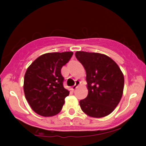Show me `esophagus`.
Here are the masks:
<instances>
[{
    "instance_id": "obj_1",
    "label": "esophagus",
    "mask_w": 146,
    "mask_h": 146,
    "mask_svg": "<svg viewBox=\"0 0 146 146\" xmlns=\"http://www.w3.org/2000/svg\"><path fill=\"white\" fill-rule=\"evenodd\" d=\"M80 82L79 81V80H76V82H75V85L74 86H72V90H74L75 88H78V86H79V85H80Z\"/></svg>"
}]
</instances>
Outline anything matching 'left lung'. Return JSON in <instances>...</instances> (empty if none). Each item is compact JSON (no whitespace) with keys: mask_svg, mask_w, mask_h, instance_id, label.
I'll return each instance as SVG.
<instances>
[{"mask_svg":"<svg viewBox=\"0 0 146 146\" xmlns=\"http://www.w3.org/2000/svg\"><path fill=\"white\" fill-rule=\"evenodd\" d=\"M75 57L86 70L88 93L80 101L82 110L93 117L108 115L122 97L124 78L114 60L98 53L77 51Z\"/></svg>","mask_w":146,"mask_h":146,"instance_id":"left-lung-1","label":"left lung"}]
</instances>
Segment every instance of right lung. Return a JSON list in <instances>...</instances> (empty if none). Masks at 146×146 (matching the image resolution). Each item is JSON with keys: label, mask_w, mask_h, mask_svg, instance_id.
Here are the masks:
<instances>
[{"label": "right lung", "mask_w": 146, "mask_h": 146, "mask_svg": "<svg viewBox=\"0 0 146 146\" xmlns=\"http://www.w3.org/2000/svg\"><path fill=\"white\" fill-rule=\"evenodd\" d=\"M73 53H48L38 57L28 67L24 78L25 98L38 115L51 117L62 108L69 91L63 86L61 68Z\"/></svg>", "instance_id": "add662e5"}]
</instances>
